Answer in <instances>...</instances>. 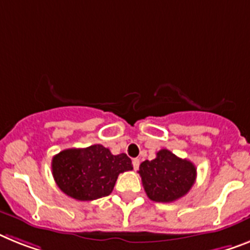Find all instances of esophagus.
<instances>
[{"instance_id":"34e87169","label":"esophagus","mask_w":250,"mask_h":250,"mask_svg":"<svg viewBox=\"0 0 250 250\" xmlns=\"http://www.w3.org/2000/svg\"><path fill=\"white\" fill-rule=\"evenodd\" d=\"M132 164H133V169L137 170L138 167H140V159H133V160H132Z\"/></svg>"}]
</instances>
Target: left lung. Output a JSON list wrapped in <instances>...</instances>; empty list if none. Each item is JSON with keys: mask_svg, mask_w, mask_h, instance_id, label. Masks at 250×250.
I'll use <instances>...</instances> for the list:
<instances>
[{"mask_svg": "<svg viewBox=\"0 0 250 250\" xmlns=\"http://www.w3.org/2000/svg\"><path fill=\"white\" fill-rule=\"evenodd\" d=\"M138 173L151 201L169 203L189 192L196 182L197 169L192 161L163 148L157 151L154 160H145Z\"/></svg>", "mask_w": 250, "mask_h": 250, "instance_id": "left-lung-1", "label": "left lung"}]
</instances>
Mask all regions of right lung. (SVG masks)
Returning <instances> with one entry per match:
<instances>
[{"instance_id":"add662e5","label":"right lung","mask_w":250,"mask_h":250,"mask_svg":"<svg viewBox=\"0 0 250 250\" xmlns=\"http://www.w3.org/2000/svg\"><path fill=\"white\" fill-rule=\"evenodd\" d=\"M125 154L113 155L102 145L67 148L52 159V174L60 189L77 201L109 196L121 173L132 170Z\"/></svg>"}]
</instances>
